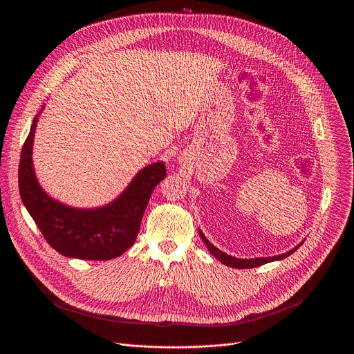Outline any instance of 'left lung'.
<instances>
[{"mask_svg": "<svg viewBox=\"0 0 354 354\" xmlns=\"http://www.w3.org/2000/svg\"><path fill=\"white\" fill-rule=\"evenodd\" d=\"M198 234H200V236H201V239H203V242L206 243V246H207V249L210 250V254L213 255V257H216L223 265H227V266H230V268H235V269H250V268H258V266H262V265H265V263H269V262H273V261H281V259H284V258H287V257H290L292 252H295L299 246H301V243L299 245H297L295 248H292L291 250H288V252H286V254H281V255H279V257H272V258H257V259H238V258H232V257H230V255H227V254H224V252H221L220 249H217L213 243H210V241L203 235V232L201 231H198Z\"/></svg>", "mask_w": 354, "mask_h": 354, "instance_id": "1", "label": "left lung"}]
</instances>
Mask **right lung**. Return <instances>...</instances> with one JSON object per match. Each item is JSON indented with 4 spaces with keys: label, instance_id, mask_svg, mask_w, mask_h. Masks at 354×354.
<instances>
[{
    "label": "right lung",
    "instance_id": "1",
    "mask_svg": "<svg viewBox=\"0 0 354 354\" xmlns=\"http://www.w3.org/2000/svg\"><path fill=\"white\" fill-rule=\"evenodd\" d=\"M40 112L35 116L21 153L18 182L24 205L47 243L59 254L84 261L120 257L137 239L154 187L167 176L164 162L140 171L129 187L106 207L71 209L48 197L39 186L32 165V144Z\"/></svg>",
    "mask_w": 354,
    "mask_h": 354
}]
</instances>
